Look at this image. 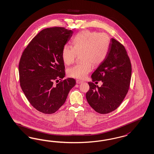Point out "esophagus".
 Listing matches in <instances>:
<instances>
[{
	"label": "esophagus",
	"instance_id": "obj_1",
	"mask_svg": "<svg viewBox=\"0 0 154 154\" xmlns=\"http://www.w3.org/2000/svg\"><path fill=\"white\" fill-rule=\"evenodd\" d=\"M83 82V81H82V80H76V83L77 84H81V83H82Z\"/></svg>",
	"mask_w": 154,
	"mask_h": 154
}]
</instances>
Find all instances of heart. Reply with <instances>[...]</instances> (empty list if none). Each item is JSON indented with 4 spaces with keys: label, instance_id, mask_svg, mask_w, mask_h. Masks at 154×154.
I'll return each mask as SVG.
<instances>
[{
    "label": "heart",
    "instance_id": "1",
    "mask_svg": "<svg viewBox=\"0 0 154 154\" xmlns=\"http://www.w3.org/2000/svg\"><path fill=\"white\" fill-rule=\"evenodd\" d=\"M72 46L66 45L62 49V58L66 65L72 63L80 54L82 61L67 70L69 77L83 79L94 66L100 65L109 54L110 39L105 33L85 30L80 32L72 40Z\"/></svg>",
    "mask_w": 154,
    "mask_h": 154
}]
</instances>
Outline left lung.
I'll return each mask as SVG.
<instances>
[{
	"label": "left lung",
	"instance_id": "obj_1",
	"mask_svg": "<svg viewBox=\"0 0 154 154\" xmlns=\"http://www.w3.org/2000/svg\"><path fill=\"white\" fill-rule=\"evenodd\" d=\"M131 76V65L124 46L110 39L109 54L92 74L93 82L102 81L101 87L88 82L86 99L89 105L100 114L117 109L128 92Z\"/></svg>",
	"mask_w": 154,
	"mask_h": 154
}]
</instances>
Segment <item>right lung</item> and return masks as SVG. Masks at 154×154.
Here are the masks:
<instances>
[{"label":"right lung","mask_w":154,"mask_h":154,"mask_svg":"<svg viewBox=\"0 0 154 154\" xmlns=\"http://www.w3.org/2000/svg\"><path fill=\"white\" fill-rule=\"evenodd\" d=\"M73 33L63 27L42 30L23 52L19 65L21 88L35 109L53 114L63 105L69 91L76 84L65 77L62 49ZM57 85L54 82H58Z\"/></svg>","instance_id":"1"}]
</instances>
